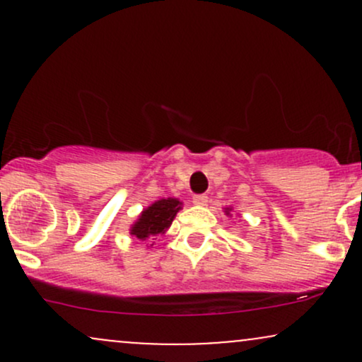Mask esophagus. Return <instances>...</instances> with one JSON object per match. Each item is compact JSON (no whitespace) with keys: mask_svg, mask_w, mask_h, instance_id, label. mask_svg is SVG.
Instances as JSON below:
<instances>
[{"mask_svg":"<svg viewBox=\"0 0 362 362\" xmlns=\"http://www.w3.org/2000/svg\"><path fill=\"white\" fill-rule=\"evenodd\" d=\"M207 195L206 194H197V195H194L192 197V202L195 206H206L207 204Z\"/></svg>","mask_w":362,"mask_h":362,"instance_id":"esophagus-1","label":"esophagus"}]
</instances>
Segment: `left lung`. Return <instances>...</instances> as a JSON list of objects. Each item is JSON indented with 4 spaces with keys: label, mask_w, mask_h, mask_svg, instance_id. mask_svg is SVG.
<instances>
[{
    "label": "left lung",
    "mask_w": 362,
    "mask_h": 362,
    "mask_svg": "<svg viewBox=\"0 0 362 362\" xmlns=\"http://www.w3.org/2000/svg\"><path fill=\"white\" fill-rule=\"evenodd\" d=\"M223 211H224V214L230 216V218H231V216H233V214H231V211H233V207H223Z\"/></svg>",
    "instance_id": "8db88e82"
}]
</instances>
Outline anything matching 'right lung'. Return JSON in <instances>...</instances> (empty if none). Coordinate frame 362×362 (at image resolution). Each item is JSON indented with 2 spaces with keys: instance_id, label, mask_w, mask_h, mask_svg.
<instances>
[{
  "instance_id": "1",
  "label": "right lung",
  "mask_w": 362,
  "mask_h": 362,
  "mask_svg": "<svg viewBox=\"0 0 362 362\" xmlns=\"http://www.w3.org/2000/svg\"><path fill=\"white\" fill-rule=\"evenodd\" d=\"M180 209L182 201L175 197L155 201L151 206L141 211L138 219L129 228V235L134 236L136 240H141V242L151 238V236L165 235Z\"/></svg>"
}]
</instances>
